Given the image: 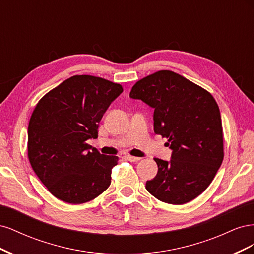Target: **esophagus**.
Returning <instances> with one entry per match:
<instances>
[{"label": "esophagus", "instance_id": "obj_1", "mask_svg": "<svg viewBox=\"0 0 254 254\" xmlns=\"http://www.w3.org/2000/svg\"><path fill=\"white\" fill-rule=\"evenodd\" d=\"M126 160L130 161V162H137V161H140L141 158H137V157H133V156H125Z\"/></svg>", "mask_w": 254, "mask_h": 254}]
</instances>
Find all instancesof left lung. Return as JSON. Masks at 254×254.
<instances>
[{
    "label": "left lung",
    "mask_w": 254,
    "mask_h": 254,
    "mask_svg": "<svg viewBox=\"0 0 254 254\" xmlns=\"http://www.w3.org/2000/svg\"><path fill=\"white\" fill-rule=\"evenodd\" d=\"M131 98L155 109L153 130L168 139L171 161L155 158L157 176L146 190L170 204H183L210 186L224 160L218 105L210 92L172 71H159L137 81Z\"/></svg>",
    "instance_id": "left-lung-1"
}]
</instances>
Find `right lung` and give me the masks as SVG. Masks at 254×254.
<instances>
[{
	"label": "right lung",
	"instance_id": "obj_1",
	"mask_svg": "<svg viewBox=\"0 0 254 254\" xmlns=\"http://www.w3.org/2000/svg\"><path fill=\"white\" fill-rule=\"evenodd\" d=\"M122 92L119 83L75 75L36 105L27 130L28 159L38 178L60 200L88 202L110 186L119 158L90 151L86 142L96 139L98 123Z\"/></svg>",
	"mask_w": 254,
	"mask_h": 254
}]
</instances>
